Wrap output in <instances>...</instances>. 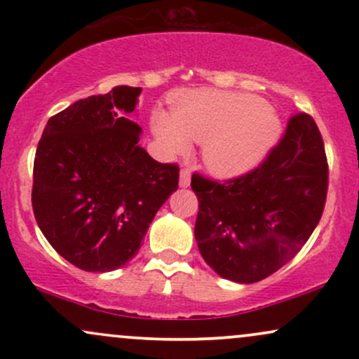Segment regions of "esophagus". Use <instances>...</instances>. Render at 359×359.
Segmentation results:
<instances>
[{
  "label": "esophagus",
  "instance_id": "obj_1",
  "mask_svg": "<svg viewBox=\"0 0 359 359\" xmlns=\"http://www.w3.org/2000/svg\"><path fill=\"white\" fill-rule=\"evenodd\" d=\"M179 185L180 187H189V185H191V170H189V168H182V170H180Z\"/></svg>",
  "mask_w": 359,
  "mask_h": 359
}]
</instances>
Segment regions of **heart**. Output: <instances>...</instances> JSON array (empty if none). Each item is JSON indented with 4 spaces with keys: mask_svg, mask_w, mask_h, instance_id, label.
<instances>
[{
    "mask_svg": "<svg viewBox=\"0 0 359 359\" xmlns=\"http://www.w3.org/2000/svg\"><path fill=\"white\" fill-rule=\"evenodd\" d=\"M150 125L167 155L185 154L191 142L204 143L205 167L224 179L251 170L278 137V119L262 100L209 89L177 94L170 116L156 109Z\"/></svg>",
    "mask_w": 359,
    "mask_h": 359,
    "instance_id": "1",
    "label": "heart"
}]
</instances>
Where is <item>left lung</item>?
<instances>
[{"instance_id": "left-lung-1", "label": "left lung", "mask_w": 359, "mask_h": 359, "mask_svg": "<svg viewBox=\"0 0 359 359\" xmlns=\"http://www.w3.org/2000/svg\"><path fill=\"white\" fill-rule=\"evenodd\" d=\"M204 262L238 283L270 277L306 245L324 211L327 158L316 121L295 114L265 162L226 182L192 175Z\"/></svg>"}]
</instances>
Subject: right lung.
<instances>
[{"instance_id":"obj_1","label":"right lung","mask_w":359,"mask_h":359,"mask_svg":"<svg viewBox=\"0 0 359 359\" xmlns=\"http://www.w3.org/2000/svg\"><path fill=\"white\" fill-rule=\"evenodd\" d=\"M142 88L116 86L48 119L36 147L32 205L52 248L86 271L121 269L179 187V167L138 145L126 116Z\"/></svg>"}]
</instances>
